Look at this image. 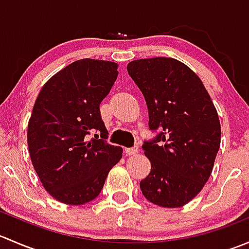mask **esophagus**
<instances>
[{
	"instance_id": "34e87169",
	"label": "esophagus",
	"mask_w": 249,
	"mask_h": 249,
	"mask_svg": "<svg viewBox=\"0 0 249 249\" xmlns=\"http://www.w3.org/2000/svg\"><path fill=\"white\" fill-rule=\"evenodd\" d=\"M125 152H126L127 155H135L140 152V148L137 147V145H134V147H131V148H126V149H125Z\"/></svg>"
}]
</instances>
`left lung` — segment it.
Listing matches in <instances>:
<instances>
[{
    "mask_svg": "<svg viewBox=\"0 0 249 249\" xmlns=\"http://www.w3.org/2000/svg\"><path fill=\"white\" fill-rule=\"evenodd\" d=\"M127 72L142 91L149 130L142 148L150 173L141 180L145 199L161 207H182L210 178L220 147V123L201 79L172 57L131 61Z\"/></svg>",
    "mask_w": 249,
    "mask_h": 249,
    "instance_id": "obj_1",
    "label": "left lung"
}]
</instances>
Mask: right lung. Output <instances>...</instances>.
<instances>
[{"label":"right lung","instance_id":"1","mask_svg":"<svg viewBox=\"0 0 249 249\" xmlns=\"http://www.w3.org/2000/svg\"><path fill=\"white\" fill-rule=\"evenodd\" d=\"M117 67L105 60H77L50 78L37 96L27 144L35 171L57 201L83 205L94 200L122 159L123 148L106 141L100 112L118 77Z\"/></svg>","mask_w":249,"mask_h":249}]
</instances>
